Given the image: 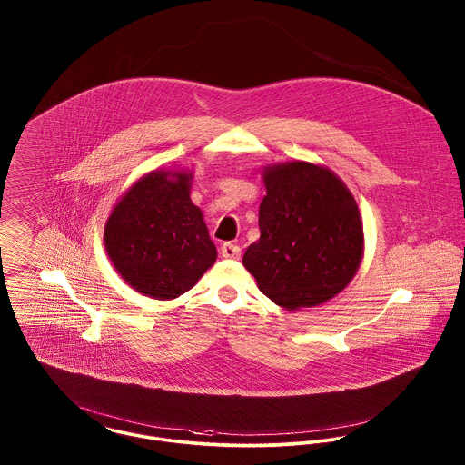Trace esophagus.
Returning a JSON list of instances; mask_svg holds the SVG:
<instances>
[{
  "instance_id": "esophagus-1",
  "label": "esophagus",
  "mask_w": 465,
  "mask_h": 465,
  "mask_svg": "<svg viewBox=\"0 0 465 465\" xmlns=\"http://www.w3.org/2000/svg\"><path fill=\"white\" fill-rule=\"evenodd\" d=\"M220 256L223 260H238L240 258V247L232 245V243H223L220 247Z\"/></svg>"
}]
</instances>
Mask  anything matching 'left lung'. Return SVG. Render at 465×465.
<instances>
[{
	"label": "left lung",
	"instance_id": "left-lung-1",
	"mask_svg": "<svg viewBox=\"0 0 465 465\" xmlns=\"http://www.w3.org/2000/svg\"><path fill=\"white\" fill-rule=\"evenodd\" d=\"M262 236L243 266L270 301L312 308L338 295L356 275L365 238L358 203L326 166L290 161L263 168Z\"/></svg>",
	"mask_w": 465,
	"mask_h": 465
}]
</instances>
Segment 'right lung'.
I'll list each match as a JSON object with an SVG mask.
<instances>
[{
  "instance_id": "add662e5",
  "label": "right lung",
  "mask_w": 465,
  "mask_h": 465,
  "mask_svg": "<svg viewBox=\"0 0 465 465\" xmlns=\"http://www.w3.org/2000/svg\"><path fill=\"white\" fill-rule=\"evenodd\" d=\"M192 181L186 170H152L107 218V256L122 279L146 297L177 299L216 262L203 214L190 197Z\"/></svg>"
}]
</instances>
